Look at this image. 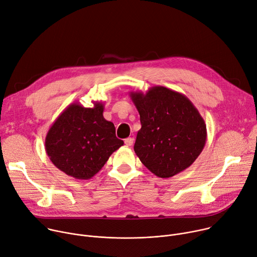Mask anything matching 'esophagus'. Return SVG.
Listing matches in <instances>:
<instances>
[{"label": "esophagus", "instance_id": "1", "mask_svg": "<svg viewBox=\"0 0 257 257\" xmlns=\"http://www.w3.org/2000/svg\"><path fill=\"white\" fill-rule=\"evenodd\" d=\"M133 141H134V139H133L132 137H128V138H126V139L124 140V142H125V144H126L127 146H131V145L133 144Z\"/></svg>", "mask_w": 257, "mask_h": 257}]
</instances>
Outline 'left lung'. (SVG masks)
<instances>
[{
  "label": "left lung",
  "mask_w": 257,
  "mask_h": 257,
  "mask_svg": "<svg viewBox=\"0 0 257 257\" xmlns=\"http://www.w3.org/2000/svg\"><path fill=\"white\" fill-rule=\"evenodd\" d=\"M140 116L134 152L140 162L161 178L190 167L206 142V125L190 99L164 86L145 93L131 91Z\"/></svg>",
  "instance_id": "1"
}]
</instances>
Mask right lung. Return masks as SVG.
Returning a JSON list of instances; mask_svg holds the SVG:
<instances>
[{"label":"right lung","mask_w":257,"mask_h":257,"mask_svg":"<svg viewBox=\"0 0 257 257\" xmlns=\"http://www.w3.org/2000/svg\"><path fill=\"white\" fill-rule=\"evenodd\" d=\"M103 108L101 101H93L92 107L75 101L49 129L45 141L47 155L66 175L80 180L92 178L124 144L116 137L114 124L103 118Z\"/></svg>","instance_id":"1"}]
</instances>
